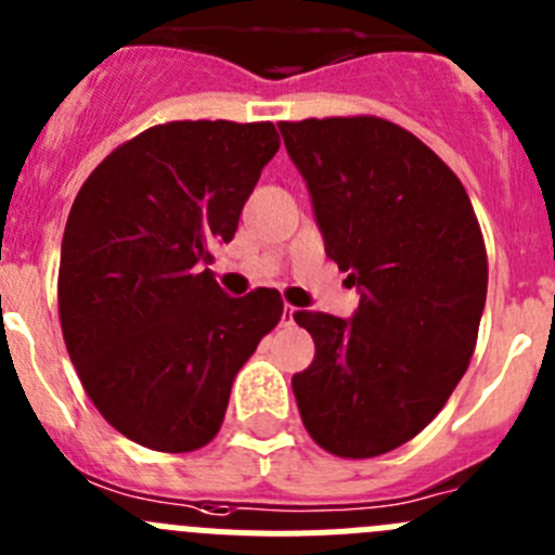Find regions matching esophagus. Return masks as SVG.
Wrapping results in <instances>:
<instances>
[{
  "instance_id": "esophagus-1",
  "label": "esophagus",
  "mask_w": 555,
  "mask_h": 555,
  "mask_svg": "<svg viewBox=\"0 0 555 555\" xmlns=\"http://www.w3.org/2000/svg\"><path fill=\"white\" fill-rule=\"evenodd\" d=\"M295 320H298V309L284 307L282 309V325H295Z\"/></svg>"
}]
</instances>
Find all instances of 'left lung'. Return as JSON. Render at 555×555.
Returning <instances> with one entry per match:
<instances>
[{"mask_svg":"<svg viewBox=\"0 0 555 555\" xmlns=\"http://www.w3.org/2000/svg\"><path fill=\"white\" fill-rule=\"evenodd\" d=\"M325 254L361 293L350 320L298 312L314 361L293 375L304 427L364 460L422 433L476 348L488 254L457 175L380 117L279 122Z\"/></svg>","mask_w":555,"mask_h":555,"instance_id":"obj_1","label":"left lung"}]
</instances>
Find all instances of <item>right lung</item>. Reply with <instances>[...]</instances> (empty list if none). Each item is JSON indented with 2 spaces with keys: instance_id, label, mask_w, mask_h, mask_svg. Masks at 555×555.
Segmentation results:
<instances>
[{
  "instance_id": "right-lung-1",
  "label": "right lung",
  "mask_w": 555,
  "mask_h": 555,
  "mask_svg": "<svg viewBox=\"0 0 555 555\" xmlns=\"http://www.w3.org/2000/svg\"><path fill=\"white\" fill-rule=\"evenodd\" d=\"M276 150L271 122L155 126L106 155L70 207L62 336L101 416L139 447L214 441L237 370L282 320L276 289L230 298L205 268Z\"/></svg>"
}]
</instances>
